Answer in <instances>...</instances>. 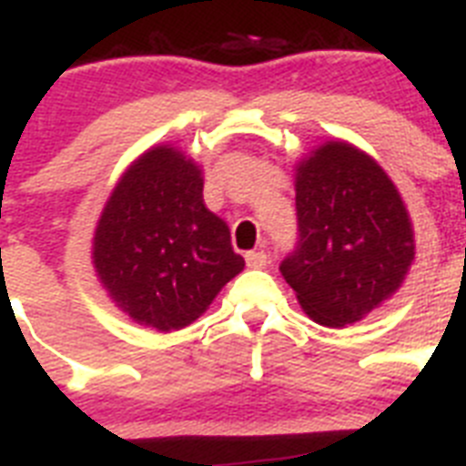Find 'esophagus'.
Returning <instances> with one entry per match:
<instances>
[{
  "label": "esophagus",
  "mask_w": 466,
  "mask_h": 466,
  "mask_svg": "<svg viewBox=\"0 0 466 466\" xmlns=\"http://www.w3.org/2000/svg\"><path fill=\"white\" fill-rule=\"evenodd\" d=\"M267 253L265 250H250V253H246V265L253 267V269H262V267H267Z\"/></svg>",
  "instance_id": "1"
}]
</instances>
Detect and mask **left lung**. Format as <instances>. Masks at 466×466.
Here are the masks:
<instances>
[{
    "mask_svg": "<svg viewBox=\"0 0 466 466\" xmlns=\"http://www.w3.org/2000/svg\"><path fill=\"white\" fill-rule=\"evenodd\" d=\"M300 241L281 274L309 319L329 329L361 321L401 289L415 234L382 166L347 140H326L295 164Z\"/></svg>",
    "mask_w": 466,
    "mask_h": 466,
    "instance_id": "1",
    "label": "left lung"
}]
</instances>
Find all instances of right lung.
I'll list each match as a JSON object with an SVG mask.
<instances>
[{"instance_id": "1", "label": "right lung", "mask_w": 466, "mask_h": 466, "mask_svg": "<svg viewBox=\"0 0 466 466\" xmlns=\"http://www.w3.org/2000/svg\"><path fill=\"white\" fill-rule=\"evenodd\" d=\"M91 260L110 300L159 333L197 321L246 265L228 222L206 208L201 166L173 145L149 147L121 173Z\"/></svg>"}]
</instances>
